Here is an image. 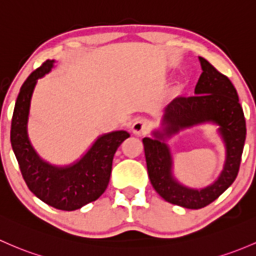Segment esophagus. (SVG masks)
<instances>
[{
  "instance_id": "34e87169",
  "label": "esophagus",
  "mask_w": 256,
  "mask_h": 256,
  "mask_svg": "<svg viewBox=\"0 0 256 256\" xmlns=\"http://www.w3.org/2000/svg\"><path fill=\"white\" fill-rule=\"evenodd\" d=\"M131 130L135 134L136 136H144L146 135L147 131H148V122H147L146 119L144 118H140V119H136L135 122L131 126Z\"/></svg>"
}]
</instances>
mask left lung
I'll return each mask as SVG.
<instances>
[{"mask_svg": "<svg viewBox=\"0 0 256 256\" xmlns=\"http://www.w3.org/2000/svg\"><path fill=\"white\" fill-rule=\"evenodd\" d=\"M202 68L195 87V96H176L164 110L160 128L153 137L142 140L150 184L168 202L198 210L214 202L234 182L240 166L246 128L238 94L230 78L217 71L208 61L198 58ZM202 123L219 126L225 144L226 160L220 176L202 190L182 186L172 173V156L166 140L180 130Z\"/></svg>", "mask_w": 256, "mask_h": 256, "instance_id": "1", "label": "left lung"}]
</instances>
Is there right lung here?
<instances>
[{"instance_id":"1","label":"right lung","mask_w":256,"mask_h":256,"mask_svg":"<svg viewBox=\"0 0 256 256\" xmlns=\"http://www.w3.org/2000/svg\"><path fill=\"white\" fill-rule=\"evenodd\" d=\"M54 64L55 60H48L22 86L13 112L10 144L29 190L49 206L74 211L106 192L115 152L130 134L120 130L99 136L80 160L68 166H55L42 160L29 140L28 120L38 80L49 74Z\"/></svg>"}]
</instances>
